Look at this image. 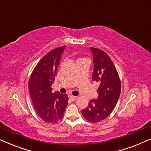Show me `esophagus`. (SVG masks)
Here are the masks:
<instances>
[{
    "label": "esophagus",
    "instance_id": "1",
    "mask_svg": "<svg viewBox=\"0 0 151 151\" xmlns=\"http://www.w3.org/2000/svg\"><path fill=\"white\" fill-rule=\"evenodd\" d=\"M76 98H77V97L76 96H69V99L71 100V101H74L76 100Z\"/></svg>",
    "mask_w": 151,
    "mask_h": 151
}]
</instances>
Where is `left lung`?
Listing matches in <instances>:
<instances>
[{
  "label": "left lung",
  "instance_id": "left-lung-1",
  "mask_svg": "<svg viewBox=\"0 0 151 151\" xmlns=\"http://www.w3.org/2000/svg\"><path fill=\"white\" fill-rule=\"evenodd\" d=\"M93 57L94 69L92 80L100 84L98 97L88 102L82 114L86 120L96 123L104 120L112 113L121 92V82L110 57L101 49L91 47Z\"/></svg>",
  "mask_w": 151,
  "mask_h": 151
}]
</instances>
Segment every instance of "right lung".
<instances>
[{"label":"right lung","mask_w":151,"mask_h":151,"mask_svg":"<svg viewBox=\"0 0 151 151\" xmlns=\"http://www.w3.org/2000/svg\"><path fill=\"white\" fill-rule=\"evenodd\" d=\"M65 47H58L45 55L37 64L29 80V90L35 110L43 121L48 123L60 120L68 104L67 94L53 93L51 88Z\"/></svg>","instance_id":"add662e5"}]
</instances>
